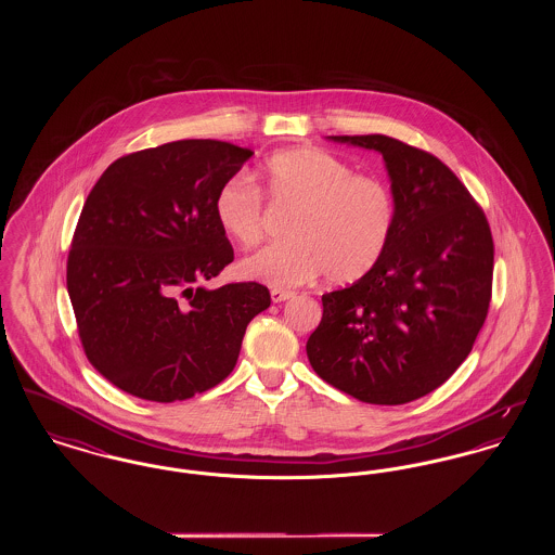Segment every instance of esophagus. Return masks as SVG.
Returning a JSON list of instances; mask_svg holds the SVG:
<instances>
[{
	"label": "esophagus",
	"instance_id": "obj_1",
	"mask_svg": "<svg viewBox=\"0 0 555 555\" xmlns=\"http://www.w3.org/2000/svg\"><path fill=\"white\" fill-rule=\"evenodd\" d=\"M295 293L293 291H285V289H272L270 291V299L274 301V304H281V301H287V299H291Z\"/></svg>",
	"mask_w": 555,
	"mask_h": 555
}]
</instances>
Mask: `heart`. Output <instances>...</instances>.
<instances>
[{
	"instance_id": "b5f03b06",
	"label": "heart",
	"mask_w": 555,
	"mask_h": 555,
	"mask_svg": "<svg viewBox=\"0 0 555 555\" xmlns=\"http://www.w3.org/2000/svg\"><path fill=\"white\" fill-rule=\"evenodd\" d=\"M262 189L293 210L287 237L241 262V274L274 289L297 287L324 272L333 285L369 274L383 258L396 224L389 186L331 152L299 147L276 154L262 168ZM218 227L243 247L264 235V197L247 177H233L214 197Z\"/></svg>"
}]
</instances>
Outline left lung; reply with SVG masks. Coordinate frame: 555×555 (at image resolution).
I'll return each instance as SVG.
<instances>
[{
  "label": "left lung",
  "instance_id": "1",
  "mask_svg": "<svg viewBox=\"0 0 555 555\" xmlns=\"http://www.w3.org/2000/svg\"><path fill=\"white\" fill-rule=\"evenodd\" d=\"M378 152L396 202L378 264L322 295L306 351L322 380L376 405L441 387L468 358L493 283V237L468 189L433 154L387 134H335Z\"/></svg>",
  "mask_w": 555,
  "mask_h": 555
}]
</instances>
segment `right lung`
Wrapping results in <instances>:
<instances>
[{"instance_id":"right-lung-1","label":"right lung","mask_w":555,"mask_h":555,"mask_svg":"<svg viewBox=\"0 0 555 555\" xmlns=\"http://www.w3.org/2000/svg\"><path fill=\"white\" fill-rule=\"evenodd\" d=\"M251 156L227 141H172L112 162L91 189L66 287L85 356L114 387L170 403L235 369L270 293L260 283H202L235 258L214 197Z\"/></svg>"}]
</instances>
